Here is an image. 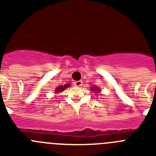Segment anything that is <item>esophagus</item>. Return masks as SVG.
Listing matches in <instances>:
<instances>
[{
    "label": "esophagus",
    "instance_id": "34e87169",
    "mask_svg": "<svg viewBox=\"0 0 156 156\" xmlns=\"http://www.w3.org/2000/svg\"><path fill=\"white\" fill-rule=\"evenodd\" d=\"M73 83L76 87H81L83 84V82L81 80H77V81H75Z\"/></svg>",
    "mask_w": 156,
    "mask_h": 156
}]
</instances>
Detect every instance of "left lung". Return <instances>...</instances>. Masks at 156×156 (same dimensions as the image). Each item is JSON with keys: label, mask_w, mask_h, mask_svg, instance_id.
Returning <instances> with one entry per match:
<instances>
[{"label": "left lung", "mask_w": 156, "mask_h": 156, "mask_svg": "<svg viewBox=\"0 0 156 156\" xmlns=\"http://www.w3.org/2000/svg\"><path fill=\"white\" fill-rule=\"evenodd\" d=\"M91 90H94V92H98L99 91V88L96 87H94L92 88Z\"/></svg>", "instance_id": "left-lung-1"}]
</instances>
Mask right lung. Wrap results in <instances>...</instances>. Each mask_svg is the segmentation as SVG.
Here are the masks:
<instances>
[{"label": "right lung", "mask_w": 156, "mask_h": 156, "mask_svg": "<svg viewBox=\"0 0 156 156\" xmlns=\"http://www.w3.org/2000/svg\"><path fill=\"white\" fill-rule=\"evenodd\" d=\"M69 87V84H66L65 85L64 87L63 86H60V87H58L57 88V89H56V93H58L59 91H62L63 90H64V89H66V87Z\"/></svg>", "instance_id": "add662e5"}]
</instances>
